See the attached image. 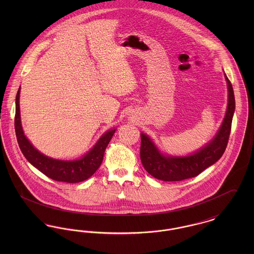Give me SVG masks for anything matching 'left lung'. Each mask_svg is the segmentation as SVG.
I'll use <instances>...</instances> for the list:
<instances>
[{
	"instance_id": "8db88e82",
	"label": "left lung",
	"mask_w": 254,
	"mask_h": 254,
	"mask_svg": "<svg viewBox=\"0 0 254 254\" xmlns=\"http://www.w3.org/2000/svg\"><path fill=\"white\" fill-rule=\"evenodd\" d=\"M225 76L229 89L227 113L217 135L205 147L190 156L166 157L160 153L153 142L145 134L141 133V161L145 170L154 178L169 182L182 181L192 178L222 157L229 142L232 117L235 109L232 85L226 74Z\"/></svg>"
}]
</instances>
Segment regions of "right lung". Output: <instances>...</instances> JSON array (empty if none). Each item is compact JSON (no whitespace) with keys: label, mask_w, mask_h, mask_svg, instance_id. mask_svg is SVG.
Here are the masks:
<instances>
[{"label":"right lung","mask_w":254,"mask_h":254,"mask_svg":"<svg viewBox=\"0 0 254 254\" xmlns=\"http://www.w3.org/2000/svg\"><path fill=\"white\" fill-rule=\"evenodd\" d=\"M19 97L20 88L16 95L14 126L18 144L26 160L46 176L55 181L79 183L85 181L92 176L103 162L105 150L115 132V129H111L105 133L93 148L82 159L75 161H61L48 157L34 148L24 136L20 120Z\"/></svg>","instance_id":"obj_1"}]
</instances>
